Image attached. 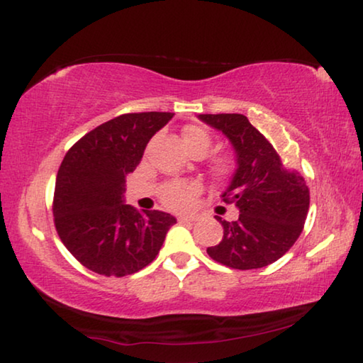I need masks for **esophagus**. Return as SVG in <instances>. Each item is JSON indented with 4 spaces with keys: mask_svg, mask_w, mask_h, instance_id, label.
<instances>
[{
    "mask_svg": "<svg viewBox=\"0 0 363 363\" xmlns=\"http://www.w3.org/2000/svg\"><path fill=\"white\" fill-rule=\"evenodd\" d=\"M197 215H181L177 218V221L179 223H189V221H197Z\"/></svg>",
    "mask_w": 363,
    "mask_h": 363,
    "instance_id": "esophagus-1",
    "label": "esophagus"
}]
</instances>
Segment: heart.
I'll use <instances>...</instances> for the list:
<instances>
[{"mask_svg":"<svg viewBox=\"0 0 363 363\" xmlns=\"http://www.w3.org/2000/svg\"><path fill=\"white\" fill-rule=\"evenodd\" d=\"M184 145L192 155H203L210 150L211 135L210 132L200 128V125H186L182 129ZM211 168L216 176L226 177L233 169V161L229 157H215L211 161ZM200 192V186L197 182H171L164 186L161 192L163 202L171 208H184L192 202V199Z\"/></svg>","mask_w":363,"mask_h":363,"instance_id":"obj_1","label":"heart"}]
</instances>
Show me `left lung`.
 <instances>
[{
	"mask_svg": "<svg viewBox=\"0 0 363 363\" xmlns=\"http://www.w3.org/2000/svg\"><path fill=\"white\" fill-rule=\"evenodd\" d=\"M199 119L231 142L238 168L221 197L240 213L231 223L216 218L223 240L206 254L234 269L267 267L302 233L310 205L307 184L297 171L284 168L272 143L244 114H199Z\"/></svg>",
	"mask_w": 363,
	"mask_h": 363,
	"instance_id": "8db88e82",
	"label": "left lung"
}]
</instances>
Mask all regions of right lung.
Wrapping results in <instances>:
<instances>
[{
	"label": "right lung",
	"mask_w": 363,
	"mask_h": 363,
	"mask_svg": "<svg viewBox=\"0 0 363 363\" xmlns=\"http://www.w3.org/2000/svg\"><path fill=\"white\" fill-rule=\"evenodd\" d=\"M174 113L121 114L74 143L57 169L53 215L66 249L91 272L137 273L155 260L176 223L169 213L124 203L125 176Z\"/></svg>",
	"instance_id": "1"
}]
</instances>
